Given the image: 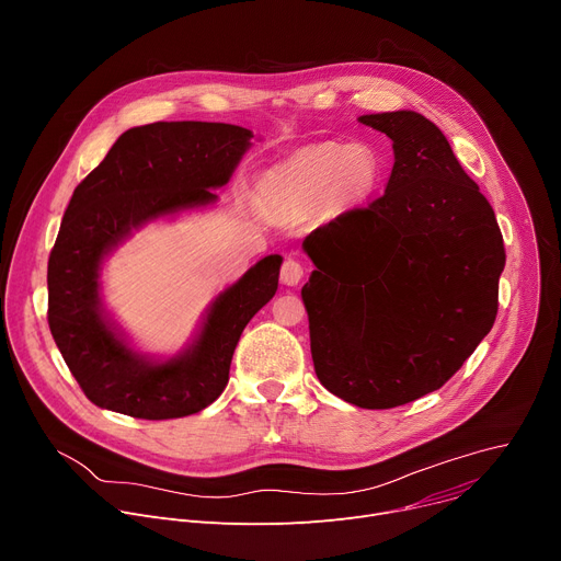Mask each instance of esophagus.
<instances>
[{
  "mask_svg": "<svg viewBox=\"0 0 561 561\" xmlns=\"http://www.w3.org/2000/svg\"><path fill=\"white\" fill-rule=\"evenodd\" d=\"M304 274H306V267L298 261H294V257H287L280 267V280L285 285H298L300 280H304Z\"/></svg>",
  "mask_w": 561,
  "mask_h": 561,
  "instance_id": "1",
  "label": "esophagus"
}]
</instances>
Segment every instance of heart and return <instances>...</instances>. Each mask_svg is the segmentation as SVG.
<instances>
[{
    "label": "heart",
    "instance_id": "b5f03b06",
    "mask_svg": "<svg viewBox=\"0 0 561 561\" xmlns=\"http://www.w3.org/2000/svg\"><path fill=\"white\" fill-rule=\"evenodd\" d=\"M381 157L368 144H319L300 150L272 170L265 188L276 206H304L330 197L336 204L359 202L381 178Z\"/></svg>",
    "mask_w": 561,
    "mask_h": 561
}]
</instances>
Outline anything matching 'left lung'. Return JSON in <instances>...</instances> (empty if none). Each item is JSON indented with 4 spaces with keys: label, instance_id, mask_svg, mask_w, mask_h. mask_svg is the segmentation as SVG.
Returning a JSON list of instances; mask_svg holds the SVG:
<instances>
[{
    "label": "left lung",
    "instance_id": "left-lung-1",
    "mask_svg": "<svg viewBox=\"0 0 561 561\" xmlns=\"http://www.w3.org/2000/svg\"><path fill=\"white\" fill-rule=\"evenodd\" d=\"M359 121L393 141L389 184L306 238L317 270L300 296L319 381L393 409L438 391L492 330L505 247L434 123L407 110Z\"/></svg>",
    "mask_w": 561,
    "mask_h": 561
}]
</instances>
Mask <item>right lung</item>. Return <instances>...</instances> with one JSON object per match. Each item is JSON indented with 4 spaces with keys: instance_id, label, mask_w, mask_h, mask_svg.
<instances>
[{
    "instance_id": "add662e5",
    "label": "right lung",
    "mask_w": 561,
    "mask_h": 561,
    "mask_svg": "<svg viewBox=\"0 0 561 561\" xmlns=\"http://www.w3.org/2000/svg\"><path fill=\"white\" fill-rule=\"evenodd\" d=\"M231 123L157 121L123 133L84 178L49 253V328L82 393L101 409L141 420L184 417L220 398L251 317L278 289L280 255H267L215 300L195 346L150 364L107 328L99 310L103 255L133 227L215 199L249 148Z\"/></svg>"
}]
</instances>
